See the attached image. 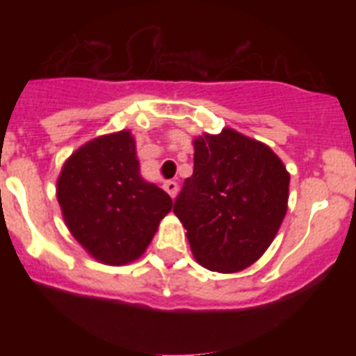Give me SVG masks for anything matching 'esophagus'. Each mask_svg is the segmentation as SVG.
<instances>
[{"label": "esophagus", "instance_id": "1", "mask_svg": "<svg viewBox=\"0 0 356 356\" xmlns=\"http://www.w3.org/2000/svg\"><path fill=\"white\" fill-rule=\"evenodd\" d=\"M163 191H165V193H168L171 197H175L176 193H178V184H176L175 180L165 181V184H163Z\"/></svg>", "mask_w": 356, "mask_h": 356}]
</instances>
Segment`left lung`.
<instances>
[{
    "instance_id": "left-lung-1",
    "label": "left lung",
    "mask_w": 356,
    "mask_h": 356,
    "mask_svg": "<svg viewBox=\"0 0 356 356\" xmlns=\"http://www.w3.org/2000/svg\"><path fill=\"white\" fill-rule=\"evenodd\" d=\"M194 172L175 201L197 264L216 273L250 267L287 213L289 176L275 151L232 128L194 139Z\"/></svg>"
}]
</instances>
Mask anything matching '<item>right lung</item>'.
Listing matches in <instances>:
<instances>
[{"instance_id":"right-lung-1","label":"right lung","mask_w":356,"mask_h":356,"mask_svg":"<svg viewBox=\"0 0 356 356\" xmlns=\"http://www.w3.org/2000/svg\"><path fill=\"white\" fill-rule=\"evenodd\" d=\"M56 197L72 237L106 266L139 259L172 209L169 194L140 176L128 130L78 147L62 168Z\"/></svg>"}]
</instances>
